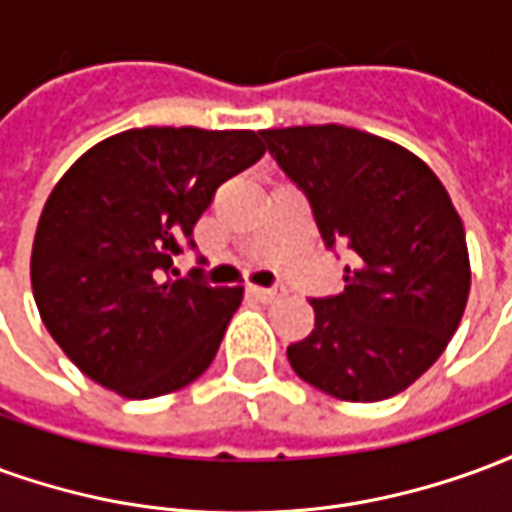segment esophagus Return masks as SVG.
<instances>
[{
  "label": "esophagus",
  "mask_w": 512,
  "mask_h": 512,
  "mask_svg": "<svg viewBox=\"0 0 512 512\" xmlns=\"http://www.w3.org/2000/svg\"><path fill=\"white\" fill-rule=\"evenodd\" d=\"M249 293H255L257 299L260 301H279L282 299V296H285V288H282V285H274V288H257V285H252V288H249Z\"/></svg>",
  "instance_id": "1"
}]
</instances>
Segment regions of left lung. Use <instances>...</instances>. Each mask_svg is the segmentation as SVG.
<instances>
[{
  "instance_id": "8db88e82",
  "label": "left lung",
  "mask_w": 512,
  "mask_h": 512,
  "mask_svg": "<svg viewBox=\"0 0 512 512\" xmlns=\"http://www.w3.org/2000/svg\"><path fill=\"white\" fill-rule=\"evenodd\" d=\"M260 136L310 202L326 249L354 252L343 293L310 301L315 329L288 345L290 367L351 403L403 392L447 348L469 299L466 233L450 194L406 147L356 128Z\"/></svg>"
}]
</instances>
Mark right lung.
<instances>
[{
    "instance_id": "right-lung-1",
    "label": "right lung",
    "mask_w": 512,
    "mask_h": 512,
    "mask_svg": "<svg viewBox=\"0 0 512 512\" xmlns=\"http://www.w3.org/2000/svg\"><path fill=\"white\" fill-rule=\"evenodd\" d=\"M263 153L255 131L134 128L62 175L40 213L32 290L84 376L145 400L208 370L244 288H213L202 268L178 277L172 260L197 249L216 189Z\"/></svg>"
}]
</instances>
